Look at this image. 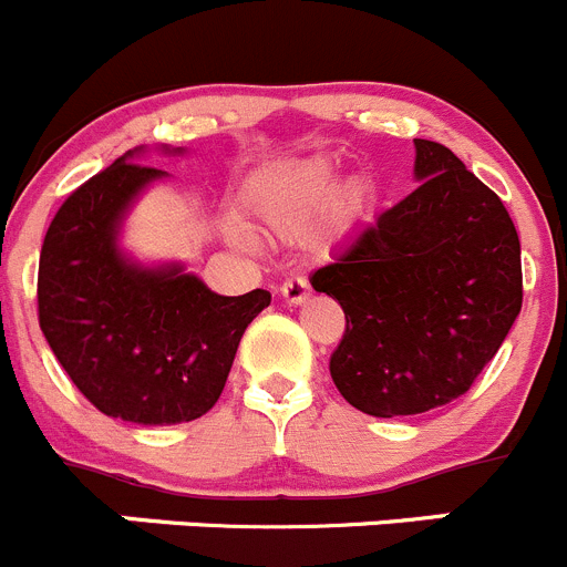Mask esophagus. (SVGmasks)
Here are the masks:
<instances>
[{"label": "esophagus", "instance_id": "esophagus-1", "mask_svg": "<svg viewBox=\"0 0 567 567\" xmlns=\"http://www.w3.org/2000/svg\"><path fill=\"white\" fill-rule=\"evenodd\" d=\"M279 290H282V299L288 305H305L310 299V282L305 277H288Z\"/></svg>", "mask_w": 567, "mask_h": 567}]
</instances>
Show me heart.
Masks as SVG:
<instances>
[{"label": "heart", "instance_id": "obj_1", "mask_svg": "<svg viewBox=\"0 0 567 567\" xmlns=\"http://www.w3.org/2000/svg\"><path fill=\"white\" fill-rule=\"evenodd\" d=\"M334 188H338V174H334L332 163L321 161V157L293 163V166L274 174L271 183H266L260 194V213L279 233L299 235L310 229L318 221V216L327 210ZM365 205L368 188L362 183H354L340 196L334 218L340 224L351 221L354 216H360Z\"/></svg>", "mask_w": 567, "mask_h": 567}]
</instances>
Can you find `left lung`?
<instances>
[{
    "label": "left lung",
    "mask_w": 567,
    "mask_h": 567,
    "mask_svg": "<svg viewBox=\"0 0 567 567\" xmlns=\"http://www.w3.org/2000/svg\"><path fill=\"white\" fill-rule=\"evenodd\" d=\"M410 196L310 277L346 332L334 388L377 417L417 415L468 393L524 301L520 240L504 202L452 150L415 137Z\"/></svg>",
    "instance_id": "8db88e82"
}]
</instances>
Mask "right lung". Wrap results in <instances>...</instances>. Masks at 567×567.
Masks as SVG:
<instances>
[{
  "instance_id": "obj_1",
  "label": "right lung",
  "mask_w": 567,
  "mask_h": 567,
  "mask_svg": "<svg viewBox=\"0 0 567 567\" xmlns=\"http://www.w3.org/2000/svg\"><path fill=\"white\" fill-rule=\"evenodd\" d=\"M135 152L54 213L38 262V323L82 395L144 426L196 421L221 395L246 327L268 290L218 296L179 266H132L115 249L121 216L161 168Z\"/></svg>"
}]
</instances>
